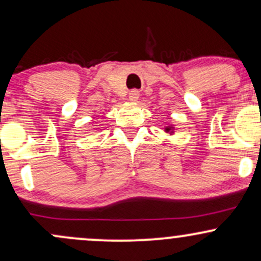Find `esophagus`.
Returning a JSON list of instances; mask_svg holds the SVG:
<instances>
[{
	"label": "esophagus",
	"instance_id": "obj_1",
	"mask_svg": "<svg viewBox=\"0 0 261 261\" xmlns=\"http://www.w3.org/2000/svg\"><path fill=\"white\" fill-rule=\"evenodd\" d=\"M139 98H140V92L137 91V89H133V91H130V93H128V99L131 101H137Z\"/></svg>",
	"mask_w": 261,
	"mask_h": 261
}]
</instances>
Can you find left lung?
Here are the masks:
<instances>
[{"mask_svg": "<svg viewBox=\"0 0 261 261\" xmlns=\"http://www.w3.org/2000/svg\"><path fill=\"white\" fill-rule=\"evenodd\" d=\"M166 131H167V133H173V128L170 127V126H167L166 127Z\"/></svg>", "mask_w": 261, "mask_h": 261, "instance_id": "obj_1", "label": "left lung"}]
</instances>
